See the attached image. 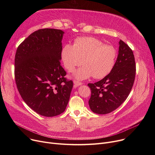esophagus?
Instances as JSON below:
<instances>
[{
	"mask_svg": "<svg viewBox=\"0 0 155 155\" xmlns=\"http://www.w3.org/2000/svg\"><path fill=\"white\" fill-rule=\"evenodd\" d=\"M73 84H75V85L76 87H78V86H80V85H82L83 84L82 82H78V81H77V80H74L73 81Z\"/></svg>",
	"mask_w": 155,
	"mask_h": 155,
	"instance_id": "34e87169",
	"label": "esophagus"
}]
</instances>
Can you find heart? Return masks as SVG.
Returning a JSON list of instances; mask_svg holds the SVG:
<instances>
[{"instance_id":"b5f03b06","label":"heart","mask_w":155,"mask_h":155,"mask_svg":"<svg viewBox=\"0 0 155 155\" xmlns=\"http://www.w3.org/2000/svg\"><path fill=\"white\" fill-rule=\"evenodd\" d=\"M116 56L117 51L113 46L91 37L77 38L73 46L65 45L61 52L63 66L69 72L80 66L82 61L84 66L73 73L79 80L92 75L96 79L106 77L114 67Z\"/></svg>"}]
</instances>
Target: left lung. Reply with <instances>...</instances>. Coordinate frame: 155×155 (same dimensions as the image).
<instances>
[{"instance_id": "8db88e82", "label": "left lung", "mask_w": 155, "mask_h": 155, "mask_svg": "<svg viewBox=\"0 0 155 155\" xmlns=\"http://www.w3.org/2000/svg\"><path fill=\"white\" fill-rule=\"evenodd\" d=\"M119 45L117 58L110 73L99 82L88 84L91 90L89 107L98 114H106L119 107L133 86L136 75L133 52L122 40Z\"/></svg>"}]
</instances>
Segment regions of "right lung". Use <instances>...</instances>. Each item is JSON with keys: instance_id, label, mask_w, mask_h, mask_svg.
I'll return each mask as SVG.
<instances>
[{"instance_id": "1", "label": "right lung", "mask_w": 155, "mask_h": 155, "mask_svg": "<svg viewBox=\"0 0 155 155\" xmlns=\"http://www.w3.org/2000/svg\"><path fill=\"white\" fill-rule=\"evenodd\" d=\"M64 33L60 29H39L19 46L15 56L18 91L31 109L45 117L65 110L73 88L60 65Z\"/></svg>"}]
</instances>
